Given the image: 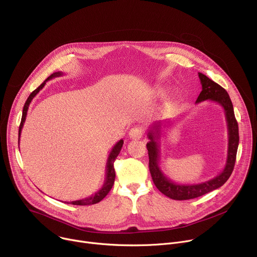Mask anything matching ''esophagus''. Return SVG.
<instances>
[{"label":"esophagus","instance_id":"esophagus-1","mask_svg":"<svg viewBox=\"0 0 257 257\" xmlns=\"http://www.w3.org/2000/svg\"><path fill=\"white\" fill-rule=\"evenodd\" d=\"M144 133H145V131H144L143 128H141V127H135V128H132V129L130 130V132H129V137H130L131 139H135V141H136V139L143 138Z\"/></svg>","mask_w":257,"mask_h":257}]
</instances>
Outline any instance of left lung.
<instances>
[{
  "mask_svg": "<svg viewBox=\"0 0 257 257\" xmlns=\"http://www.w3.org/2000/svg\"><path fill=\"white\" fill-rule=\"evenodd\" d=\"M199 78L202 85V91L196 103H200L205 100L214 101L218 103L224 110L225 120L227 125V157L225 166L223 170L214 178L209 179L201 183L194 184H179L173 182L170 178L165 176L160 168V137L162 134V126L164 123H155L148 132V137L150 142L147 144V149L149 152V167L153 181L157 189L165 196L173 200H190L201 197L207 193L212 192L225 183L229 178L232 170H234L236 156L239 146V127L238 122L235 118L234 107H232L231 100L227 94L225 89L216 84L211 79H209L202 73H199ZM172 121H165L169 123ZM164 126H167L166 124Z\"/></svg>",
  "mask_w": 257,
  "mask_h": 257,
  "instance_id": "8db88e82",
  "label": "left lung"
}]
</instances>
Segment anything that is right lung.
<instances>
[{
	"label": "right lung",
	"mask_w": 257,
	"mask_h": 257,
	"mask_svg": "<svg viewBox=\"0 0 257 257\" xmlns=\"http://www.w3.org/2000/svg\"><path fill=\"white\" fill-rule=\"evenodd\" d=\"M61 76H63V73H61V72H56V73L52 74L50 77H48L47 79H46L35 91H33L31 93V95L27 99V101L25 103V106H23V110H22V118H21V122H20V126H19V131H18V146H19V138H20L21 130H22L23 124H25V122H26L28 109H29V106H30L32 100L38 94L39 91L43 89V87L45 86L46 82L53 79V78L61 77ZM123 144H124V141H123V139H121V141H119L118 143H116L113 146L112 150L110 151V153L108 155V158H107V161H106V168H105V179H104L102 188L98 192H96L94 195H92V196H90L88 198H85V199H82V200H77V201H72V202H66L67 204L81 205V206L93 205V204H96V203L100 202L108 194V192L112 188L113 182H114V177H115V172H114V168H113V162L116 159V157H118V155L120 154L121 149L123 147Z\"/></svg>",
	"instance_id": "right-lung-1"
}]
</instances>
